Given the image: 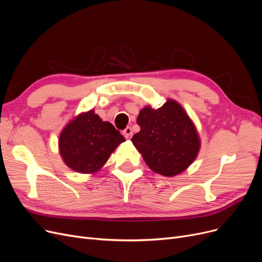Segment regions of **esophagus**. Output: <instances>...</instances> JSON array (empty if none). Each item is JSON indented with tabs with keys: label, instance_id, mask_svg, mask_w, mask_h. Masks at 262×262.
<instances>
[{
	"label": "esophagus",
	"instance_id": "esophagus-1",
	"mask_svg": "<svg viewBox=\"0 0 262 262\" xmlns=\"http://www.w3.org/2000/svg\"><path fill=\"white\" fill-rule=\"evenodd\" d=\"M123 135H124V137H125V138H126V139H129V138L132 137V135H133L132 127H130V126H127L126 128H125V129L123 130Z\"/></svg>",
	"mask_w": 262,
	"mask_h": 262
}]
</instances>
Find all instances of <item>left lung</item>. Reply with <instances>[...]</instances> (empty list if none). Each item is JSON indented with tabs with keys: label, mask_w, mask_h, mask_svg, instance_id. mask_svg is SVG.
<instances>
[{
	"label": "left lung",
	"mask_w": 262,
	"mask_h": 262,
	"mask_svg": "<svg viewBox=\"0 0 262 262\" xmlns=\"http://www.w3.org/2000/svg\"><path fill=\"white\" fill-rule=\"evenodd\" d=\"M140 132L132 141L153 171L173 177L195 161L200 141L194 124L177 101H168L156 110L142 109L137 118Z\"/></svg>",
	"instance_id": "8db88e82"
}]
</instances>
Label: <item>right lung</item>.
Returning <instances> with one entry per match:
<instances>
[{
    "mask_svg": "<svg viewBox=\"0 0 262 262\" xmlns=\"http://www.w3.org/2000/svg\"><path fill=\"white\" fill-rule=\"evenodd\" d=\"M125 138L109 122H104L93 110L82 113L63 129L60 153L65 164L77 172L92 173L108 161Z\"/></svg>",
    "mask_w": 262,
    "mask_h": 262,
    "instance_id": "obj_1",
    "label": "right lung"
}]
</instances>
